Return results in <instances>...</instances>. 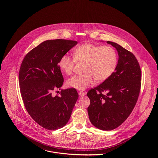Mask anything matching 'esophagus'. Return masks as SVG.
Segmentation results:
<instances>
[{
	"label": "esophagus",
	"mask_w": 158,
	"mask_h": 158,
	"mask_svg": "<svg viewBox=\"0 0 158 158\" xmlns=\"http://www.w3.org/2000/svg\"><path fill=\"white\" fill-rule=\"evenodd\" d=\"M78 94H79L80 96H83V95H86V92H82V91H80V92H78Z\"/></svg>",
	"instance_id": "esophagus-1"
}]
</instances>
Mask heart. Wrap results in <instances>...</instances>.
I'll return each instance as SVG.
<instances>
[{
  "mask_svg": "<svg viewBox=\"0 0 158 158\" xmlns=\"http://www.w3.org/2000/svg\"><path fill=\"white\" fill-rule=\"evenodd\" d=\"M73 57L68 54L63 55L58 63L60 70L67 75L72 73L75 62L85 61V73L77 75L67 81L68 87L77 90L86 89L97 82L107 80L114 72L117 64V55L110 46H101L84 43L75 48Z\"/></svg>",
  "mask_w": 158,
  "mask_h": 158,
  "instance_id": "b5f03b06",
  "label": "heart"
}]
</instances>
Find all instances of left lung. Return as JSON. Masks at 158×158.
Instances as JSON below:
<instances>
[{
	"label": "left lung",
	"mask_w": 158,
	"mask_h": 158,
	"mask_svg": "<svg viewBox=\"0 0 158 158\" xmlns=\"http://www.w3.org/2000/svg\"><path fill=\"white\" fill-rule=\"evenodd\" d=\"M106 43L118 53L115 72L87 95L90 101L88 112L91 123L100 130L108 131L119 127L134 109L140 89L141 70L131 52L115 43Z\"/></svg>",
	"instance_id": "1"
}]
</instances>
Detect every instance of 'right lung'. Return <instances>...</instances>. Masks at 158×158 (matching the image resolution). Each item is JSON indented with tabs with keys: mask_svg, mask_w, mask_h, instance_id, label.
Returning a JSON list of instances; mask_svg holds the SVG:
<instances>
[{
	"mask_svg": "<svg viewBox=\"0 0 158 158\" xmlns=\"http://www.w3.org/2000/svg\"><path fill=\"white\" fill-rule=\"evenodd\" d=\"M77 43L66 40L45 41L30 50L22 62L19 83L25 107L47 130L65 126L78 98L74 88L61 90L60 96L52 95L55 89H60L64 81L59 61Z\"/></svg>",
	"mask_w": 158,
	"mask_h": 158,
	"instance_id": "right-lung-1",
	"label": "right lung"
}]
</instances>
